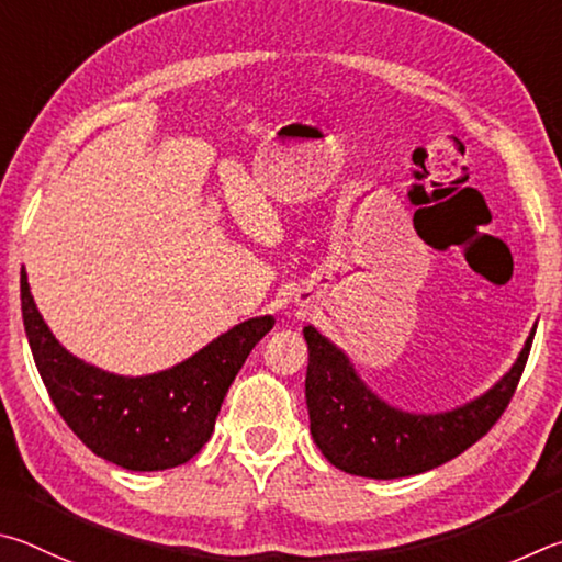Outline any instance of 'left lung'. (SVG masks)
Segmentation results:
<instances>
[{
    "instance_id": "1",
    "label": "left lung",
    "mask_w": 562,
    "mask_h": 562,
    "mask_svg": "<svg viewBox=\"0 0 562 562\" xmlns=\"http://www.w3.org/2000/svg\"><path fill=\"white\" fill-rule=\"evenodd\" d=\"M536 326L510 370L484 395L447 412H405L375 395L356 366L318 328L306 326V405L311 435L333 467L352 476L402 479L441 467L479 441L504 415L524 375Z\"/></svg>"
}]
</instances>
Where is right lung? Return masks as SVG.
Instances as JSON below:
<instances>
[{"instance_id": "add662e5", "label": "right lung", "mask_w": 562, "mask_h": 562, "mask_svg": "<svg viewBox=\"0 0 562 562\" xmlns=\"http://www.w3.org/2000/svg\"><path fill=\"white\" fill-rule=\"evenodd\" d=\"M22 318L58 415L95 457L127 471H162L190 461L212 437L226 390L246 356L276 323L273 316L236 323L177 366L131 378L91 366L56 340L36 308L24 269Z\"/></svg>"}]
</instances>
